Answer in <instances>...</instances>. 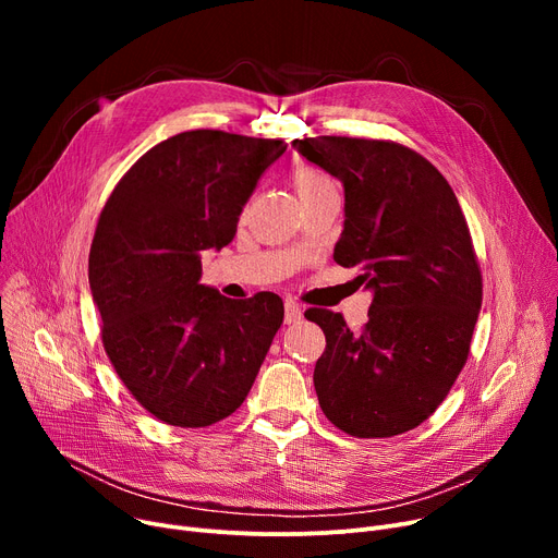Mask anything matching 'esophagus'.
<instances>
[{"mask_svg": "<svg viewBox=\"0 0 558 558\" xmlns=\"http://www.w3.org/2000/svg\"><path fill=\"white\" fill-rule=\"evenodd\" d=\"M301 318H303V307L296 301L287 299L284 301V324H299Z\"/></svg>", "mask_w": 558, "mask_h": 558, "instance_id": "esophagus-1", "label": "esophagus"}]
</instances>
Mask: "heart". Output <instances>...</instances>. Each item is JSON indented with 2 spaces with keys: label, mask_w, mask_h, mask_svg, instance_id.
<instances>
[{
  "label": "heart",
  "mask_w": 558,
  "mask_h": 558,
  "mask_svg": "<svg viewBox=\"0 0 558 558\" xmlns=\"http://www.w3.org/2000/svg\"><path fill=\"white\" fill-rule=\"evenodd\" d=\"M294 185H296L299 196H310V194L324 192V190H337V185H335V181L330 179V175L326 171L316 169V167H303L296 173Z\"/></svg>",
  "instance_id": "heart-1"
}]
</instances>
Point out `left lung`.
<instances>
[{
	"mask_svg": "<svg viewBox=\"0 0 558 558\" xmlns=\"http://www.w3.org/2000/svg\"><path fill=\"white\" fill-rule=\"evenodd\" d=\"M296 151L343 183L345 221L335 246L373 289L368 320L305 316L326 335L314 389L328 421L357 438L418 427L446 400L471 353L482 269L461 205L429 160L391 140L320 135Z\"/></svg>",
	"mask_w": 558,
	"mask_h": 558,
	"instance_id": "8db88e82",
	"label": "left lung"
}]
</instances>
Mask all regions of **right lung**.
<instances>
[{"label":"right lung","instance_id":"add662e5","mask_svg":"<svg viewBox=\"0 0 558 558\" xmlns=\"http://www.w3.org/2000/svg\"><path fill=\"white\" fill-rule=\"evenodd\" d=\"M287 149L196 129L146 151L110 192L87 259L104 350L131 396L173 427H208L248 396L282 324L278 294L230 301L198 284L259 175Z\"/></svg>","mask_w":558,"mask_h":558}]
</instances>
